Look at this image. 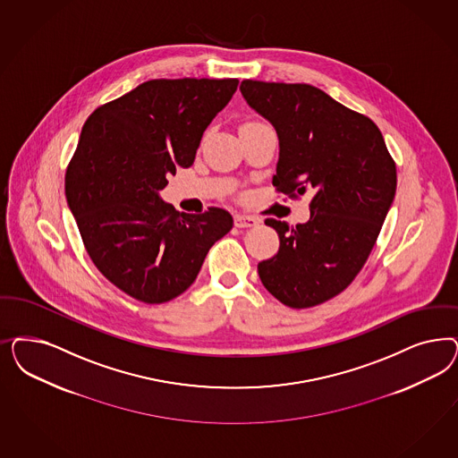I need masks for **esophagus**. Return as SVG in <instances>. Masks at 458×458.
<instances>
[{
	"label": "esophagus",
	"mask_w": 458,
	"mask_h": 458,
	"mask_svg": "<svg viewBox=\"0 0 458 458\" xmlns=\"http://www.w3.org/2000/svg\"><path fill=\"white\" fill-rule=\"evenodd\" d=\"M258 224V219L252 216H246V214H236L234 216V225L236 227H252Z\"/></svg>",
	"instance_id": "esophagus-1"
}]
</instances>
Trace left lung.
I'll return each instance as SVG.
<instances>
[{
  "instance_id": "obj_1",
  "label": "left lung",
  "mask_w": 458,
  "mask_h": 458,
  "mask_svg": "<svg viewBox=\"0 0 458 458\" xmlns=\"http://www.w3.org/2000/svg\"><path fill=\"white\" fill-rule=\"evenodd\" d=\"M239 89L278 133L276 192L313 193L310 221L266 219L280 250L258 273L283 305L310 309L342 293L366 265L396 193V163L372 119L318 88L246 79Z\"/></svg>"
}]
</instances>
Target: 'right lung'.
<instances>
[{
    "label": "right lung",
    "instance_id": "1",
    "mask_svg": "<svg viewBox=\"0 0 458 458\" xmlns=\"http://www.w3.org/2000/svg\"><path fill=\"white\" fill-rule=\"evenodd\" d=\"M237 79H153L99 106L65 172V197L96 267L126 295L165 303L192 284L207 252L233 229L208 207L178 214L158 192L191 166Z\"/></svg>",
    "mask_w": 458,
    "mask_h": 458
}]
</instances>
